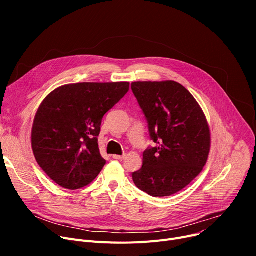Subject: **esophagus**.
<instances>
[{
	"label": "esophagus",
	"mask_w": 256,
	"mask_h": 256,
	"mask_svg": "<svg viewBox=\"0 0 256 256\" xmlns=\"http://www.w3.org/2000/svg\"><path fill=\"white\" fill-rule=\"evenodd\" d=\"M126 158V154H122V156H118V154H114L113 156V158L115 160H124Z\"/></svg>",
	"instance_id": "esophagus-1"
}]
</instances>
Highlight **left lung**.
<instances>
[{"mask_svg": "<svg viewBox=\"0 0 256 256\" xmlns=\"http://www.w3.org/2000/svg\"><path fill=\"white\" fill-rule=\"evenodd\" d=\"M132 90L156 144L143 152L142 168L132 174L137 188L152 197L176 194L206 164L210 132L192 94L174 80L134 82Z\"/></svg>", "mask_w": 256, "mask_h": 256, "instance_id": "obj_1", "label": "left lung"}]
</instances>
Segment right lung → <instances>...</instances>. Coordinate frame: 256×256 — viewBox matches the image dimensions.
<instances>
[{"mask_svg": "<svg viewBox=\"0 0 256 256\" xmlns=\"http://www.w3.org/2000/svg\"><path fill=\"white\" fill-rule=\"evenodd\" d=\"M130 83H76L44 98L35 115L32 150L46 176L76 190L89 184L106 164L98 137L104 115L122 98Z\"/></svg>", "mask_w": 256, "mask_h": 256, "instance_id": "add662e5", "label": "right lung"}]
</instances>
